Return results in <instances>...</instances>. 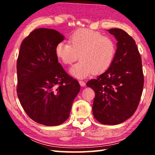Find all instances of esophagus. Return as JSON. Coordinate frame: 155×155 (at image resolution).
Returning a JSON list of instances; mask_svg holds the SVG:
<instances>
[{
  "mask_svg": "<svg viewBox=\"0 0 155 155\" xmlns=\"http://www.w3.org/2000/svg\"><path fill=\"white\" fill-rule=\"evenodd\" d=\"M78 83H79L80 85L81 86V87H84V86H85V83L83 81H78Z\"/></svg>",
  "mask_w": 155,
  "mask_h": 155,
  "instance_id": "obj_1",
  "label": "esophagus"
}]
</instances>
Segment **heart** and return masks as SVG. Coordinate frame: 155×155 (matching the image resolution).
<instances>
[{
	"label": "heart",
	"mask_w": 155,
	"mask_h": 155,
	"mask_svg": "<svg viewBox=\"0 0 155 155\" xmlns=\"http://www.w3.org/2000/svg\"><path fill=\"white\" fill-rule=\"evenodd\" d=\"M68 42L57 44L55 54L65 65L72 64L79 55L80 61L70 70V74L78 78L106 70L116 53V45L111 38L87 28L75 31Z\"/></svg>",
	"instance_id": "heart-1"
}]
</instances>
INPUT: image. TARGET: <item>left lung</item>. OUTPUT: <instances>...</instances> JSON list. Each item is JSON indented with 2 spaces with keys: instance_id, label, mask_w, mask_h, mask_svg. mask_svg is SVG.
Masks as SVG:
<instances>
[{
  "instance_id": "1",
  "label": "left lung",
  "mask_w": 155,
  "mask_h": 155,
  "mask_svg": "<svg viewBox=\"0 0 155 155\" xmlns=\"http://www.w3.org/2000/svg\"><path fill=\"white\" fill-rule=\"evenodd\" d=\"M117 40L112 64L105 72L86 84L95 92L94 116L103 124L116 125L132 116L143 87L141 59L135 41L124 30L111 28Z\"/></svg>"
}]
</instances>
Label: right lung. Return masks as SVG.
Instances as JSON below:
<instances>
[{
  "instance_id": "1",
  "label": "right lung",
  "mask_w": 155,
  "mask_h": 155,
  "mask_svg": "<svg viewBox=\"0 0 155 155\" xmlns=\"http://www.w3.org/2000/svg\"><path fill=\"white\" fill-rule=\"evenodd\" d=\"M64 40L57 31L37 28L22 41L17 60L21 105L33 121L50 127L61 124L69 117L81 89L56 56V46Z\"/></svg>"
}]
</instances>
